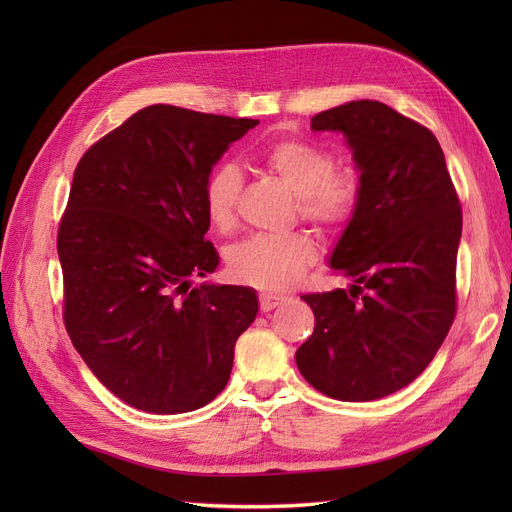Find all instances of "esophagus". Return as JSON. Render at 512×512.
I'll use <instances>...</instances> for the list:
<instances>
[{"label":"esophagus","mask_w":512,"mask_h":512,"mask_svg":"<svg viewBox=\"0 0 512 512\" xmlns=\"http://www.w3.org/2000/svg\"><path fill=\"white\" fill-rule=\"evenodd\" d=\"M282 303H284V297H277V294H269V292L260 294V309H262V312H271V309L280 307Z\"/></svg>","instance_id":"esophagus-1"}]
</instances>
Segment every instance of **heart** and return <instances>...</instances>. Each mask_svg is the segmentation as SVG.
<instances>
[{"mask_svg": "<svg viewBox=\"0 0 512 512\" xmlns=\"http://www.w3.org/2000/svg\"><path fill=\"white\" fill-rule=\"evenodd\" d=\"M260 162L297 196L301 218L322 230L342 228L359 205V173L352 166L333 168V158L318 145L286 138L262 151ZM241 183L235 164H220L207 175L203 209L215 230L235 226ZM314 260L316 245L303 232L256 235L228 252V271L235 280L273 294L297 286Z\"/></svg>", "mask_w": 512, "mask_h": 512, "instance_id": "obj_1", "label": "heart"}]
</instances>
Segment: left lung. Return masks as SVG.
I'll return each instance as SVG.
<instances>
[{"instance_id": "obj_1", "label": "left lung", "mask_w": 512, "mask_h": 512, "mask_svg": "<svg viewBox=\"0 0 512 512\" xmlns=\"http://www.w3.org/2000/svg\"><path fill=\"white\" fill-rule=\"evenodd\" d=\"M312 130L344 134L361 198L329 254L352 284L303 294L316 324L294 359L324 395L380 399L423 374L453 324L459 200L438 138L391 106L348 102Z\"/></svg>"}]
</instances>
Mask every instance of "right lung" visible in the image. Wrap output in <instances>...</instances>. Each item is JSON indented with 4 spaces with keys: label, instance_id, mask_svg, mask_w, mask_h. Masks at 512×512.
<instances>
[{
    "label": "right lung",
    "instance_id": "right-lung-1",
    "mask_svg": "<svg viewBox=\"0 0 512 512\" xmlns=\"http://www.w3.org/2000/svg\"><path fill=\"white\" fill-rule=\"evenodd\" d=\"M258 126L153 104L91 147L74 170L57 254L64 320L94 376L128 406L181 414L228 384L235 344L258 314L250 286L203 282V183Z\"/></svg>",
    "mask_w": 512,
    "mask_h": 512
}]
</instances>
